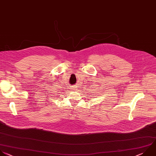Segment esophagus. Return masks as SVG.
<instances>
[{
    "instance_id": "obj_1",
    "label": "esophagus",
    "mask_w": 156,
    "mask_h": 156,
    "mask_svg": "<svg viewBox=\"0 0 156 156\" xmlns=\"http://www.w3.org/2000/svg\"><path fill=\"white\" fill-rule=\"evenodd\" d=\"M76 87L75 86H72V88H71V89H72L73 90H75L76 89Z\"/></svg>"
}]
</instances>
